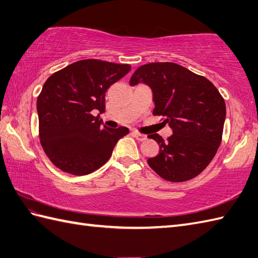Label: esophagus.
I'll list each match as a JSON object with an SVG mask.
<instances>
[{
	"label": "esophagus",
	"instance_id": "esophagus-1",
	"mask_svg": "<svg viewBox=\"0 0 258 258\" xmlns=\"http://www.w3.org/2000/svg\"><path fill=\"white\" fill-rule=\"evenodd\" d=\"M133 136L136 138V139H137L138 141H144V140H147V136H146V135L139 134V133H137V131H134Z\"/></svg>",
	"mask_w": 258,
	"mask_h": 258
}]
</instances>
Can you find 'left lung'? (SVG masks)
<instances>
[{
	"label": "left lung",
	"mask_w": 258,
	"mask_h": 258,
	"mask_svg": "<svg viewBox=\"0 0 258 258\" xmlns=\"http://www.w3.org/2000/svg\"><path fill=\"white\" fill-rule=\"evenodd\" d=\"M143 82L153 92L154 116L165 117L173 135L164 141L150 135L160 146L149 166L173 183L189 180L209 165L222 140L225 103L217 87L202 75L173 62L139 67L130 85Z\"/></svg>",
	"instance_id": "1"
}]
</instances>
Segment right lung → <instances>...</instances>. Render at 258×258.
<instances>
[{
    "label": "right lung",
    "instance_id": "1",
    "mask_svg": "<svg viewBox=\"0 0 258 258\" xmlns=\"http://www.w3.org/2000/svg\"><path fill=\"white\" fill-rule=\"evenodd\" d=\"M130 70L129 64L86 59L50 75L37 98V111L41 147L53 165L81 176L109 160L129 129L103 127L92 111H105V93Z\"/></svg>",
    "mask_w": 258,
    "mask_h": 258
}]
</instances>
